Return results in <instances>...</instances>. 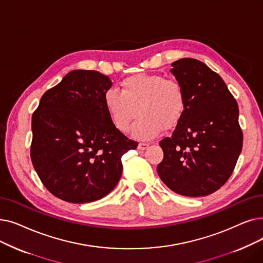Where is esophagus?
Instances as JSON below:
<instances>
[{
	"instance_id": "esophagus-1",
	"label": "esophagus",
	"mask_w": 263,
	"mask_h": 263,
	"mask_svg": "<svg viewBox=\"0 0 263 263\" xmlns=\"http://www.w3.org/2000/svg\"><path fill=\"white\" fill-rule=\"evenodd\" d=\"M148 147H149V144H147V143H140V144L138 145V149H140V151H146Z\"/></svg>"
}]
</instances>
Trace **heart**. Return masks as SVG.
<instances>
[{"label":"heart","mask_w":263,"mask_h":263,"mask_svg":"<svg viewBox=\"0 0 263 263\" xmlns=\"http://www.w3.org/2000/svg\"><path fill=\"white\" fill-rule=\"evenodd\" d=\"M103 101L111 124L121 133L131 129L140 114L132 135L141 141L155 139L163 129L176 127L187 107L184 86L160 74L129 76L121 82V92L108 89Z\"/></svg>","instance_id":"obj_1"}]
</instances>
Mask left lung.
I'll use <instances>...</instances> for the list:
<instances>
[{
	"label": "left lung",
	"instance_id": "8db88e82",
	"mask_svg": "<svg viewBox=\"0 0 263 263\" xmlns=\"http://www.w3.org/2000/svg\"><path fill=\"white\" fill-rule=\"evenodd\" d=\"M171 73L185 88L187 107L171 138L160 142L159 177L174 192L205 197L231 176L243 146L238 106L222 78L201 61L184 58Z\"/></svg>",
	"mask_w": 263,
	"mask_h": 263
}]
</instances>
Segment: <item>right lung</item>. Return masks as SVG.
<instances>
[{"label": "right lung", "instance_id": "1", "mask_svg": "<svg viewBox=\"0 0 263 263\" xmlns=\"http://www.w3.org/2000/svg\"><path fill=\"white\" fill-rule=\"evenodd\" d=\"M112 83L75 70L45 92L32 116L31 160L57 198L88 203L107 196L122 173L121 157L138 143L111 124L103 97Z\"/></svg>", "mask_w": 263, "mask_h": 263}]
</instances>
